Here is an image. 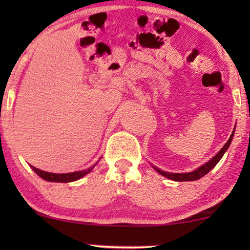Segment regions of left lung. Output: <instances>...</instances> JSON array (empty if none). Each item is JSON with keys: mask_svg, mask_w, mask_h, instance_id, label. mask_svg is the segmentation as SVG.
Segmentation results:
<instances>
[{"mask_svg": "<svg viewBox=\"0 0 250 250\" xmlns=\"http://www.w3.org/2000/svg\"><path fill=\"white\" fill-rule=\"evenodd\" d=\"M233 134H234V131L232 132V134L230 136V139L228 140V142L225 143L223 148H222L220 151H218V153L215 157H213L209 162H207L205 165L200 166L199 168L193 170V172H190V173H168V172H164V170H160L159 168H157V167H153L157 172H158L159 174H162L163 176L167 177V179L169 180H173V181H196V180H199L200 177H203L206 175V174L209 172L210 169H213L215 166H216V164L220 162L222 157H223V155L225 153V151H227L229 146H230V143L232 141V139H233Z\"/></svg>", "mask_w": 250, "mask_h": 250, "instance_id": "left-lung-1", "label": "left lung"}]
</instances>
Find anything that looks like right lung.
I'll return each mask as SVG.
<instances>
[{"mask_svg":"<svg viewBox=\"0 0 250 250\" xmlns=\"http://www.w3.org/2000/svg\"><path fill=\"white\" fill-rule=\"evenodd\" d=\"M95 165H93L90 168L85 169V170H80V172H74V173H67V174H54V173H49V172H44L42 169L36 168L30 165L32 169L35 172L37 175L40 177H42L43 180L45 181H50V182H71V181H76L81 177H83L84 175H86L87 173H90L93 167Z\"/></svg>","mask_w":250,"mask_h":250,"instance_id":"add662e5","label":"right lung"}]
</instances>
